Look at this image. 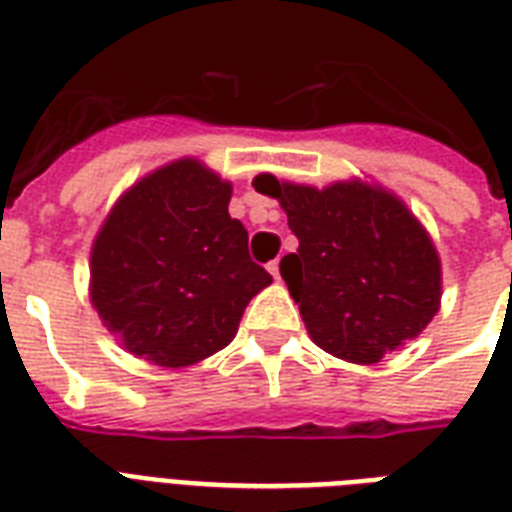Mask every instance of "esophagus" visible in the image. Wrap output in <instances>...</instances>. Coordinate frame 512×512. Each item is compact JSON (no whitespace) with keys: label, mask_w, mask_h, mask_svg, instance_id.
<instances>
[{"label":"esophagus","mask_w":512,"mask_h":512,"mask_svg":"<svg viewBox=\"0 0 512 512\" xmlns=\"http://www.w3.org/2000/svg\"><path fill=\"white\" fill-rule=\"evenodd\" d=\"M268 271H271V276L276 281H281V273H279V260H273L271 265H268Z\"/></svg>","instance_id":"34e87169"}]
</instances>
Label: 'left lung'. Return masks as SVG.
<instances>
[{
	"mask_svg": "<svg viewBox=\"0 0 512 512\" xmlns=\"http://www.w3.org/2000/svg\"><path fill=\"white\" fill-rule=\"evenodd\" d=\"M252 185L279 201L300 241L279 271L321 350L372 366L422 335L444 276L428 228L401 196L361 177L316 188L263 172Z\"/></svg>",
	"mask_w": 512,
	"mask_h": 512,
	"instance_id": "obj_1",
	"label": "left lung"
}]
</instances>
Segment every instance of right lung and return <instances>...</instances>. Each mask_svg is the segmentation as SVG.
<instances>
[{"mask_svg": "<svg viewBox=\"0 0 512 512\" xmlns=\"http://www.w3.org/2000/svg\"><path fill=\"white\" fill-rule=\"evenodd\" d=\"M233 185L183 156L138 177L90 247V303L127 353L185 369L223 350L271 273L228 215Z\"/></svg>", "mask_w": 512, "mask_h": 512, "instance_id": "add662e5", "label": "right lung"}]
</instances>
